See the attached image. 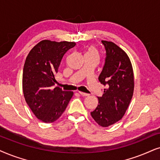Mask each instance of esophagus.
Segmentation results:
<instances>
[{
  "instance_id": "esophagus-1",
  "label": "esophagus",
  "mask_w": 160,
  "mask_h": 160,
  "mask_svg": "<svg viewBox=\"0 0 160 160\" xmlns=\"http://www.w3.org/2000/svg\"><path fill=\"white\" fill-rule=\"evenodd\" d=\"M79 93H80V95L82 96V97H88L89 94L88 93H83V92H80V91H79Z\"/></svg>"
}]
</instances>
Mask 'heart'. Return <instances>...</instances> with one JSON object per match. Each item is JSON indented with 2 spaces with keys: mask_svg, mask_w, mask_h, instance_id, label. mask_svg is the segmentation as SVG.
<instances>
[{
  "mask_svg": "<svg viewBox=\"0 0 160 160\" xmlns=\"http://www.w3.org/2000/svg\"><path fill=\"white\" fill-rule=\"evenodd\" d=\"M86 55H94V56L98 57L99 56V52H98V50H97V48H96L94 46L91 45V46H88V48H87Z\"/></svg>",
  "mask_w": 160,
  "mask_h": 160,
  "instance_id": "obj_1",
  "label": "heart"
}]
</instances>
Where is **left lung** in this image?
Listing matches in <instances>:
<instances>
[{
	"mask_svg": "<svg viewBox=\"0 0 160 160\" xmlns=\"http://www.w3.org/2000/svg\"><path fill=\"white\" fill-rule=\"evenodd\" d=\"M106 50L105 64L99 81L106 86L99 104L91 112L101 127H107L121 120L126 112L134 91V74L128 55L112 42L102 41Z\"/></svg>",
	"mask_w": 160,
	"mask_h": 160,
	"instance_id": "left-lung-1",
	"label": "left lung"
}]
</instances>
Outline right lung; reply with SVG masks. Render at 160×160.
<instances>
[{
	"instance_id": "1",
	"label": "right lung",
	"mask_w": 160,
	"mask_h": 160,
	"mask_svg": "<svg viewBox=\"0 0 160 160\" xmlns=\"http://www.w3.org/2000/svg\"><path fill=\"white\" fill-rule=\"evenodd\" d=\"M75 44L43 40L32 48L25 60L22 74L25 102L36 117L44 123L58 119L73 96L72 91L54 86L63 55Z\"/></svg>"
}]
</instances>
